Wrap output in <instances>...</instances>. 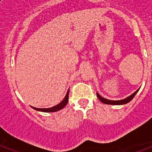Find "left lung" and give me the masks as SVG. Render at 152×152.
<instances>
[{
  "instance_id": "1",
  "label": "left lung",
  "mask_w": 152,
  "mask_h": 152,
  "mask_svg": "<svg viewBox=\"0 0 152 152\" xmlns=\"http://www.w3.org/2000/svg\"><path fill=\"white\" fill-rule=\"evenodd\" d=\"M139 89L137 90L135 92H134L132 94H131L130 96H129L128 97L125 98L123 100H107L106 98H103L100 96L98 93H96V96L99 98V100L102 102V103H105V104H110V105H123V104H126V103H129V102L131 101L132 99H133L134 96H135V94H137V92L139 91Z\"/></svg>"
}]
</instances>
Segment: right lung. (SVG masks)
<instances>
[{"mask_svg":"<svg viewBox=\"0 0 152 152\" xmlns=\"http://www.w3.org/2000/svg\"><path fill=\"white\" fill-rule=\"evenodd\" d=\"M68 94H69V90L67 92V94L65 95V97L62 100V101L60 103H58V105L54 106V107H51V108H36V107H31L33 109L36 110L41 111V112H45V113H52V112H56V111H58L61 109L64 108L65 106L67 105L68 101Z\"/></svg>","mask_w":152,"mask_h":152,"instance_id":"add662e5","label":"right lung"}]
</instances>
